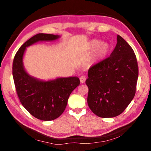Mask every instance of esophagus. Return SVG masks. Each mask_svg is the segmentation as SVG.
<instances>
[{"instance_id": "34e87169", "label": "esophagus", "mask_w": 151, "mask_h": 151, "mask_svg": "<svg viewBox=\"0 0 151 151\" xmlns=\"http://www.w3.org/2000/svg\"><path fill=\"white\" fill-rule=\"evenodd\" d=\"M86 77L85 76H81L80 77V82H81V83H85V82L86 81Z\"/></svg>"}]
</instances>
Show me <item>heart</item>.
<instances>
[{
	"mask_svg": "<svg viewBox=\"0 0 151 151\" xmlns=\"http://www.w3.org/2000/svg\"><path fill=\"white\" fill-rule=\"evenodd\" d=\"M88 49L91 52H93L88 60V65L93 66L100 63L106 57L110 50V45L106 42H103L100 40L93 39L89 42Z\"/></svg>",
	"mask_w": 151,
	"mask_h": 151,
	"instance_id": "1",
	"label": "heart"
}]
</instances>
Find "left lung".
<instances>
[{
  "label": "left lung",
  "mask_w": 151,
  "mask_h": 151,
  "mask_svg": "<svg viewBox=\"0 0 151 151\" xmlns=\"http://www.w3.org/2000/svg\"><path fill=\"white\" fill-rule=\"evenodd\" d=\"M139 75L133 50L121 36L110 57L89 68L87 103L96 116L121 114L133 99Z\"/></svg>",
  "instance_id": "obj_1"
}]
</instances>
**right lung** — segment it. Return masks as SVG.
<instances>
[{
	"label": "right lung",
	"instance_id": "obj_1",
	"mask_svg": "<svg viewBox=\"0 0 151 151\" xmlns=\"http://www.w3.org/2000/svg\"><path fill=\"white\" fill-rule=\"evenodd\" d=\"M59 35L39 33L25 42L17 51L12 64V75L20 101L33 116L45 121L59 117L65 110L70 94L80 85L77 76L44 81L25 69L23 58L27 48L42 41H55Z\"/></svg>",
	"mask_w": 151,
	"mask_h": 151
}]
</instances>
